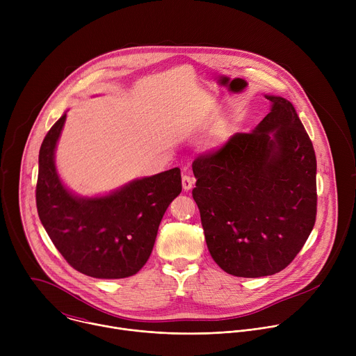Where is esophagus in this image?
I'll use <instances>...</instances> for the list:
<instances>
[{
  "label": "esophagus",
  "instance_id": "1",
  "mask_svg": "<svg viewBox=\"0 0 356 356\" xmlns=\"http://www.w3.org/2000/svg\"><path fill=\"white\" fill-rule=\"evenodd\" d=\"M194 184V179L190 176V175H183V179H181V186H183V190L184 191H188Z\"/></svg>",
  "mask_w": 356,
  "mask_h": 356
}]
</instances>
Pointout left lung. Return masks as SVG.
Instances as JSON below:
<instances>
[{
  "instance_id": "obj_1",
  "label": "left lung",
  "mask_w": 356,
  "mask_h": 356,
  "mask_svg": "<svg viewBox=\"0 0 356 356\" xmlns=\"http://www.w3.org/2000/svg\"><path fill=\"white\" fill-rule=\"evenodd\" d=\"M193 162V198L216 264L238 277L275 275L306 243L317 216L313 142L290 101Z\"/></svg>"
}]
</instances>
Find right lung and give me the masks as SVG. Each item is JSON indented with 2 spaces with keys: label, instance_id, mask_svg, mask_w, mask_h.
<instances>
[{
  "label": "right lung",
  "instance_id": "right-lung-1",
  "mask_svg": "<svg viewBox=\"0 0 356 356\" xmlns=\"http://www.w3.org/2000/svg\"><path fill=\"white\" fill-rule=\"evenodd\" d=\"M66 114L46 134L39 150L36 207L42 225L66 262L97 279L135 275L149 259L159 224L181 191L180 169L135 180L94 198L67 191L55 168V147Z\"/></svg>",
  "mask_w": 356,
  "mask_h": 356
}]
</instances>
